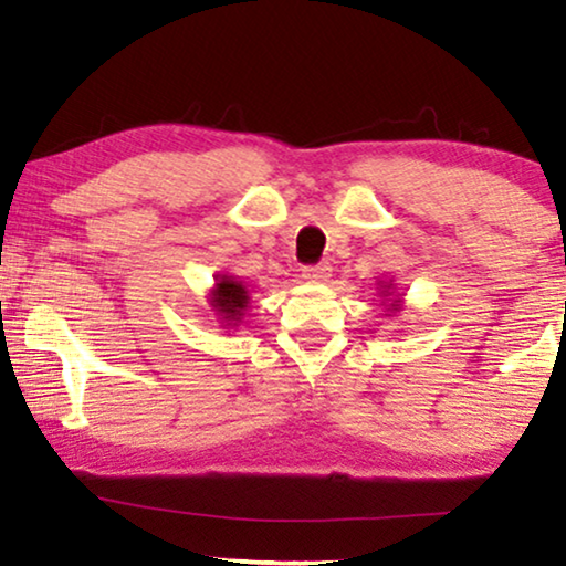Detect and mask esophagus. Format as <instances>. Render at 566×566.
<instances>
[{
    "mask_svg": "<svg viewBox=\"0 0 566 566\" xmlns=\"http://www.w3.org/2000/svg\"><path fill=\"white\" fill-rule=\"evenodd\" d=\"M302 272H304L302 276L306 282H327L332 266L329 264H310V266H304Z\"/></svg>",
    "mask_w": 566,
    "mask_h": 566,
    "instance_id": "34e87169",
    "label": "esophagus"
}]
</instances>
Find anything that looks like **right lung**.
<instances>
[{
	"label": "right lung",
	"mask_w": 566,
	"mask_h": 566,
	"mask_svg": "<svg viewBox=\"0 0 566 566\" xmlns=\"http://www.w3.org/2000/svg\"><path fill=\"white\" fill-rule=\"evenodd\" d=\"M212 302L217 306V312L227 314L224 319H237V317H242V310L247 306L249 296H247L244 284H239L234 280H227V276H224V280L217 284V292H214Z\"/></svg>",
	"instance_id": "right-lung-1"
}]
</instances>
